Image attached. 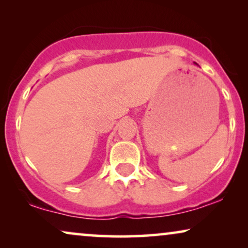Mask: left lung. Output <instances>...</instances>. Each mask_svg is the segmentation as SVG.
Returning a JSON list of instances; mask_svg holds the SVG:
<instances>
[{"label": "left lung", "instance_id": "obj_1", "mask_svg": "<svg viewBox=\"0 0 248 248\" xmlns=\"http://www.w3.org/2000/svg\"><path fill=\"white\" fill-rule=\"evenodd\" d=\"M195 64H196V63H195Z\"/></svg>", "mask_w": 248, "mask_h": 248}]
</instances>
